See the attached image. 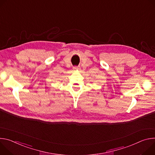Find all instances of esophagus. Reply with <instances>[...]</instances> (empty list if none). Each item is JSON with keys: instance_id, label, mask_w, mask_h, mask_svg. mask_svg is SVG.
<instances>
[{"instance_id": "1", "label": "esophagus", "mask_w": 155, "mask_h": 155, "mask_svg": "<svg viewBox=\"0 0 155 155\" xmlns=\"http://www.w3.org/2000/svg\"><path fill=\"white\" fill-rule=\"evenodd\" d=\"M78 69H79V68H78L77 66H74V67H73V70H74V71H76V70H78Z\"/></svg>"}]
</instances>
